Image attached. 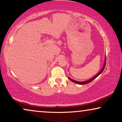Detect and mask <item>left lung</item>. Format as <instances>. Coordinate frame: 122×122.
Instances as JSON below:
<instances>
[{"label": "left lung", "instance_id": "left-lung-1", "mask_svg": "<svg viewBox=\"0 0 122 122\" xmlns=\"http://www.w3.org/2000/svg\"><path fill=\"white\" fill-rule=\"evenodd\" d=\"M106 57L105 58V63H104V65H103V67H102V70H101V71L100 72L97 74H96V75L95 76H94V77L93 78H91V79H89V80H88V81H74V80L71 79L70 78H69V79L70 80V81H72L73 82L76 83H77V84H81V85H83V84H88V83H90L91 81H93L94 79H95L96 77H97L98 76H99L100 75V74L101 73L103 72V70H104V68H105V65H106Z\"/></svg>", "mask_w": 122, "mask_h": 122}]
</instances>
